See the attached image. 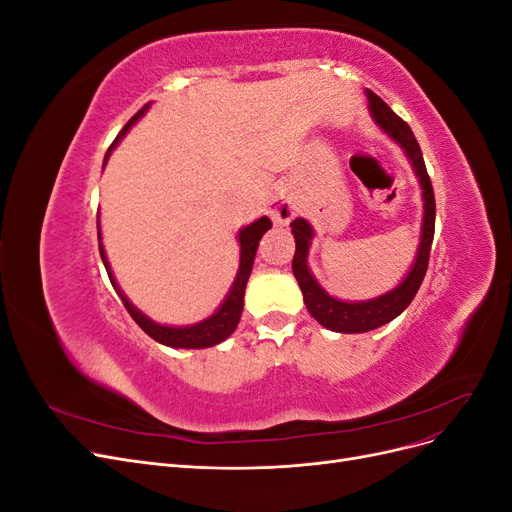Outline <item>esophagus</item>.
Returning a JSON list of instances; mask_svg holds the SVG:
<instances>
[{"instance_id":"34e87169","label":"esophagus","mask_w":512,"mask_h":512,"mask_svg":"<svg viewBox=\"0 0 512 512\" xmlns=\"http://www.w3.org/2000/svg\"><path fill=\"white\" fill-rule=\"evenodd\" d=\"M269 213L277 224H282V226L290 224V220L294 218V215H297V205H294V198L288 192L275 194L269 200Z\"/></svg>"}]
</instances>
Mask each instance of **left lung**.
Here are the masks:
<instances>
[{"label": "left lung", "instance_id": "obj_1", "mask_svg": "<svg viewBox=\"0 0 512 512\" xmlns=\"http://www.w3.org/2000/svg\"><path fill=\"white\" fill-rule=\"evenodd\" d=\"M367 100H369L371 117H374L380 130L389 134L393 141L399 143L401 149L406 151V156L412 162V168L418 177V183H421L423 203H425L423 205V224H421V243H418V252H416V258L412 262L410 271L406 273L404 282H401L397 288L380 294V297H376V299L350 303V301H339V299L331 297V294L316 282V277L307 267V254H309V245H312L314 228L303 218L292 220L290 228L294 235V243H297V250H294V258H292V273H294V277H297V282L301 286L307 312L312 314L324 329H331L335 333L374 331L404 312V309L416 297L418 288H421V284H423V277H425L427 265H429L433 230H436V198H433L431 179L427 175L421 147H418L410 126L404 119L397 117L391 111V106L386 104L380 96H376L374 91L367 89Z\"/></svg>", "mask_w": 512, "mask_h": 512}]
</instances>
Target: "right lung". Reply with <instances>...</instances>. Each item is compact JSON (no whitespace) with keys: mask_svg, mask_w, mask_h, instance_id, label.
Returning a JSON list of instances; mask_svg holds the SVG:
<instances>
[{"mask_svg":"<svg viewBox=\"0 0 512 512\" xmlns=\"http://www.w3.org/2000/svg\"><path fill=\"white\" fill-rule=\"evenodd\" d=\"M149 108V104H145L141 111H138L128 123L126 128H123L117 138L113 141V145L108 147L106 156H104V164L108 160V156H111V151L117 147V143L121 141L123 136H126V132L134 126V123L141 119L145 115V111ZM102 164V166H104ZM271 228V220L267 218V215H262V218H258L256 222H252L250 226H245L239 230V245H241V260H239V271H237V277L235 282H232V288L230 292L226 294L224 303L220 305L218 312H215L213 316L200 320L196 324H190V327H166V324H158L153 322L151 318H147L141 309H136L130 299L126 297V294L121 292V288L117 286L115 277H113V271H111V265H108L106 260V252H104V245H102V235H100V222H98V245H100V256H102V262L106 267V273H108V280H111L113 288L117 290L121 303L126 305L128 314L134 318V322L141 327L151 339H156V342L164 344V346H170V348H211L215 344L224 342L226 337L232 335V331L237 329V324L241 320V312H243V294H245V286H247V280H250V273H252V267H254V258H256V250H258V241L262 239V235Z\"/></svg>","mask_w":512,"mask_h":512,"instance_id":"1","label":"right lung"}]
</instances>
